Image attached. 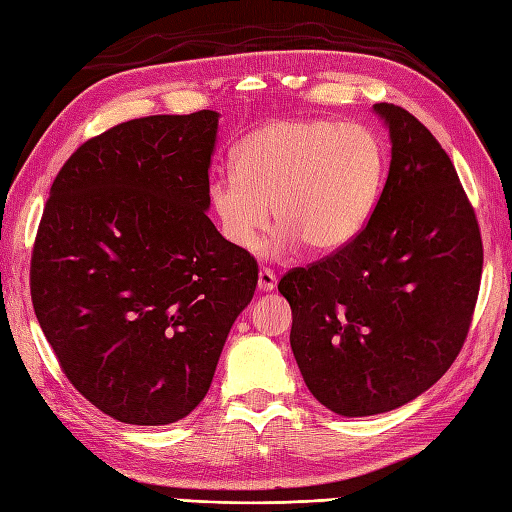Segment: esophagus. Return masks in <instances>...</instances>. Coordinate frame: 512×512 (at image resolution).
I'll list each match as a JSON object with an SVG mask.
<instances>
[{
  "label": "esophagus",
  "mask_w": 512,
  "mask_h": 512,
  "mask_svg": "<svg viewBox=\"0 0 512 512\" xmlns=\"http://www.w3.org/2000/svg\"><path fill=\"white\" fill-rule=\"evenodd\" d=\"M276 285H278V278H276L274 271L267 269V267L258 271V289L260 291H274Z\"/></svg>",
  "instance_id": "34e87169"
}]
</instances>
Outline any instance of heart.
Masks as SVG:
<instances>
[{
  "label": "heart",
  "mask_w": 512,
  "mask_h": 512,
  "mask_svg": "<svg viewBox=\"0 0 512 512\" xmlns=\"http://www.w3.org/2000/svg\"><path fill=\"white\" fill-rule=\"evenodd\" d=\"M234 170L210 179L221 234L249 252L280 223L271 254L304 243L315 254L348 247L368 225L383 186V144L366 124L326 118L274 120L234 146Z\"/></svg>",
  "instance_id": "obj_1"
}]
</instances>
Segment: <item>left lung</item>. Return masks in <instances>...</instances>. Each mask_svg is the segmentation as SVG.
Wrapping results in <instances>:
<instances>
[{
    "label": "left lung",
    "mask_w": 512,
    "mask_h": 512,
    "mask_svg": "<svg viewBox=\"0 0 512 512\" xmlns=\"http://www.w3.org/2000/svg\"><path fill=\"white\" fill-rule=\"evenodd\" d=\"M392 160L348 247L291 269V350L306 388L339 416L396 410L429 390L467 339L482 236L449 155L403 107L377 102Z\"/></svg>",
    "instance_id": "8db88e82"
}]
</instances>
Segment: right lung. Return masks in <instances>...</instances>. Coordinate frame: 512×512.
<instances>
[{
  "mask_svg": "<svg viewBox=\"0 0 512 512\" xmlns=\"http://www.w3.org/2000/svg\"><path fill=\"white\" fill-rule=\"evenodd\" d=\"M219 113L149 116L87 140L50 188L32 306L65 377L127 425H168L208 394L258 265L208 219Z\"/></svg>",
  "mask_w": 512,
  "mask_h": 512,
  "instance_id": "obj_1",
  "label": "right lung"
}]
</instances>
